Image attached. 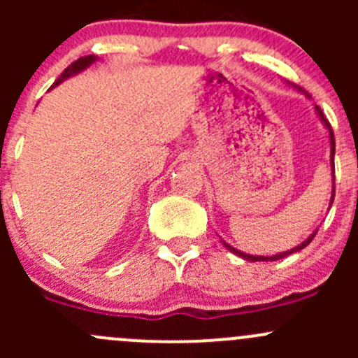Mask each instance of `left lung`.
Segmentation results:
<instances>
[{"mask_svg":"<svg viewBox=\"0 0 358 358\" xmlns=\"http://www.w3.org/2000/svg\"><path fill=\"white\" fill-rule=\"evenodd\" d=\"M294 88H298V86H294ZM298 90H299V92H301V88H298ZM315 110H317V114L320 115V119H322V122H324V124H326V128L329 129V140H331V168H333V196H331V204H333V201H334V150H336L334 133H333V128H331L329 121H327V119H326V115H324V112L320 110V107H319V106L315 107ZM315 234H317V232H313L312 236H310L308 239H306V241H303V243L299 244V246L292 248V249H289V251L279 252V255H275V256H252V255H248V252H243V251H239V249H236V248L229 246V244H227V243H223V244H225V248L229 249L230 252H234V255H237V256H241V258L248 259V262H275V259L286 258V256L292 255V252H296V251H301L303 248H306V246H308V244L312 243V241H313V237H315Z\"/></svg>","mask_w":358,"mask_h":358,"instance_id":"obj_1","label":"left lung"}]
</instances>
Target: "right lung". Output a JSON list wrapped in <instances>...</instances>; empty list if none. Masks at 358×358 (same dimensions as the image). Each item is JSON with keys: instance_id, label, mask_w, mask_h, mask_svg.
Here are the masks:
<instances>
[{"instance_id": "right-lung-1", "label": "right lung", "mask_w": 358, "mask_h": 358, "mask_svg": "<svg viewBox=\"0 0 358 358\" xmlns=\"http://www.w3.org/2000/svg\"><path fill=\"white\" fill-rule=\"evenodd\" d=\"M95 60H96V57H93V55H86V57H81V59H78V60H76V62H72L71 66H69L66 71L62 72V74H60V78L57 79L55 83H53V86H57V85H59V83H62L64 79L69 78V76L78 74V72H81L83 69L92 66V64L95 62ZM53 86H52V88H53Z\"/></svg>"}]
</instances>
